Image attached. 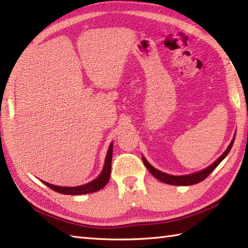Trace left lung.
Instances as JSON below:
<instances>
[{
    "mask_svg": "<svg viewBox=\"0 0 248 248\" xmlns=\"http://www.w3.org/2000/svg\"><path fill=\"white\" fill-rule=\"evenodd\" d=\"M234 138L232 139V140H231V143L229 144L228 148L226 149L224 154L220 155L218 159L213 163V164H211L207 168H204V170H202L194 172V173H189V175H184V176L168 175V173L162 172L160 170H157L156 168H155L154 166H151L148 163V161H147L144 156H141V159H143V162H144L145 166L147 167V170H148L151 175L155 177L157 180H160V181L167 183V184H171V186H193V184H196V183H199L202 180H204V179L207 178L210 173H211L215 170V168H217V166L219 164V163L222 162L226 156H227L229 151L231 150V148H232V145L234 143Z\"/></svg>",
    "mask_w": 248,
    "mask_h": 248,
    "instance_id": "left-lung-1",
    "label": "left lung"
}]
</instances>
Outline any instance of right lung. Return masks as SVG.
I'll use <instances>...</instances> for the list:
<instances>
[{
    "label": "right lung",
    "mask_w": 248,
    "mask_h": 248,
    "mask_svg": "<svg viewBox=\"0 0 248 248\" xmlns=\"http://www.w3.org/2000/svg\"><path fill=\"white\" fill-rule=\"evenodd\" d=\"M112 156H113V143H110L107 156H105V162L103 170L100 173V176L97 177L94 180L88 182L86 184H83V186H54V184H50L46 181H43L46 186L53 189V191L61 193V194H66V195H82V194H89V193H94L98 192L99 189L103 188L107 186L109 176H110V164H112Z\"/></svg>",
    "instance_id": "1"
}]
</instances>
